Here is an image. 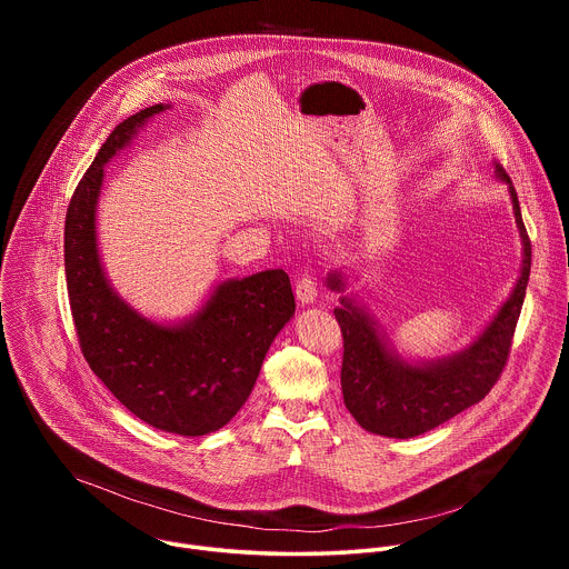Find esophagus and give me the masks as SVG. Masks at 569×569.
Returning a JSON list of instances; mask_svg holds the SVG:
<instances>
[{
    "label": "esophagus",
    "mask_w": 569,
    "mask_h": 569,
    "mask_svg": "<svg viewBox=\"0 0 569 569\" xmlns=\"http://www.w3.org/2000/svg\"><path fill=\"white\" fill-rule=\"evenodd\" d=\"M295 292H297V301H299L301 306L312 303V301L317 299V283H315V279L308 277V274H303V277L297 281Z\"/></svg>",
    "instance_id": "1"
}]
</instances>
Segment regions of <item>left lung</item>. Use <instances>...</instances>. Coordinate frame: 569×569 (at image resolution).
<instances>
[{
	"label": "left lung",
	"instance_id": "obj_1",
	"mask_svg": "<svg viewBox=\"0 0 569 569\" xmlns=\"http://www.w3.org/2000/svg\"><path fill=\"white\" fill-rule=\"evenodd\" d=\"M493 167L511 196L522 263L511 295L468 347L435 360H405L358 295L347 292L349 274L338 268L327 277V286L342 295L333 312L345 336V405L371 435L412 439L435 430L489 393L507 365L531 272V242L511 178L496 161Z\"/></svg>",
	"mask_w": 569,
	"mask_h": 569
}]
</instances>
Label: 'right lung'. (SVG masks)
<instances>
[{"label": "right lung", "mask_w": 569, "mask_h": 569, "mask_svg": "<svg viewBox=\"0 0 569 569\" xmlns=\"http://www.w3.org/2000/svg\"><path fill=\"white\" fill-rule=\"evenodd\" d=\"M169 108L157 103L121 121L78 182L64 218V274L80 349L101 382L143 423L202 437L246 405L295 315V295L283 270H263L218 281L184 319L157 321L112 288L97 233L106 167Z\"/></svg>", "instance_id": "1"}]
</instances>
